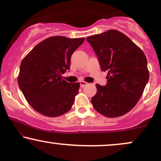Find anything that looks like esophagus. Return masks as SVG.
<instances>
[{
    "label": "esophagus",
    "instance_id": "esophagus-1",
    "mask_svg": "<svg viewBox=\"0 0 161 161\" xmlns=\"http://www.w3.org/2000/svg\"><path fill=\"white\" fill-rule=\"evenodd\" d=\"M80 87L81 88H83V87L84 86H87V85H88V82H84V81H80Z\"/></svg>",
    "mask_w": 161,
    "mask_h": 161
}]
</instances>
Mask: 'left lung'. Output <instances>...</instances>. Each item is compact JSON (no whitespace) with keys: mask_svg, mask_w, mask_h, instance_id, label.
Wrapping results in <instances>:
<instances>
[{"mask_svg":"<svg viewBox=\"0 0 161 161\" xmlns=\"http://www.w3.org/2000/svg\"><path fill=\"white\" fill-rule=\"evenodd\" d=\"M108 71L105 86L96 84L92 104L99 114L118 117L130 111L142 97L149 79L145 53L130 38L114 29L86 38Z\"/></svg>","mask_w":161,"mask_h":161,"instance_id":"obj_1","label":"left lung"}]
</instances>
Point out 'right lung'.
<instances>
[{"label":"right lung","instance_id":"1","mask_svg":"<svg viewBox=\"0 0 161 161\" xmlns=\"http://www.w3.org/2000/svg\"><path fill=\"white\" fill-rule=\"evenodd\" d=\"M84 41L85 38L50 37L23 59L18 85L27 102L37 112L56 117L71 109L80 84L67 82L62 74L69 69L72 54Z\"/></svg>","mask_w":161,"mask_h":161}]
</instances>
